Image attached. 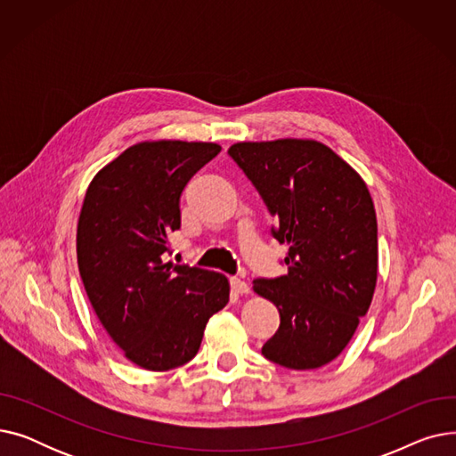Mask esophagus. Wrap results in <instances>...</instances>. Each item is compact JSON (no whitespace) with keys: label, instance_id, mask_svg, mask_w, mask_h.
I'll return each mask as SVG.
<instances>
[{"label":"esophagus","instance_id":"34e87169","mask_svg":"<svg viewBox=\"0 0 456 456\" xmlns=\"http://www.w3.org/2000/svg\"><path fill=\"white\" fill-rule=\"evenodd\" d=\"M231 289H232L234 294H242V296L249 294V284L246 281H242V279H238V277L231 279Z\"/></svg>","mask_w":456,"mask_h":456}]
</instances>
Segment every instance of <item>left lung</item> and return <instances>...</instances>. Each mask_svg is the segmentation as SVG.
<instances>
[{"mask_svg":"<svg viewBox=\"0 0 456 456\" xmlns=\"http://www.w3.org/2000/svg\"><path fill=\"white\" fill-rule=\"evenodd\" d=\"M229 155L265 198L286 244L289 273L258 279L281 325L262 354L289 370H316L351 342L373 299L377 216L364 179L313 138L236 142Z\"/></svg>","mask_w":456,"mask_h":456,"instance_id":"8db88e82","label":"left lung"}]
</instances>
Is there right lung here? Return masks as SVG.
I'll use <instances>...</instances> for the list:
<instances>
[{
  "label": "right lung",
  "instance_id": "add662e5",
  "mask_svg": "<svg viewBox=\"0 0 456 456\" xmlns=\"http://www.w3.org/2000/svg\"><path fill=\"white\" fill-rule=\"evenodd\" d=\"M222 151L214 142L143 140L94 175L77 222V266L92 308L133 364L167 371L200 351L229 301L222 273L164 262L181 191Z\"/></svg>",
  "mask_w": 456,
  "mask_h": 456
}]
</instances>
